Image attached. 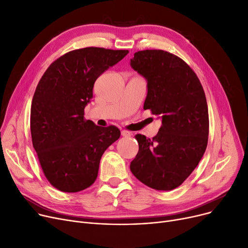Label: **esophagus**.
Wrapping results in <instances>:
<instances>
[{
  "instance_id": "obj_1",
  "label": "esophagus",
  "mask_w": 248,
  "mask_h": 248,
  "mask_svg": "<svg viewBox=\"0 0 248 248\" xmlns=\"http://www.w3.org/2000/svg\"><path fill=\"white\" fill-rule=\"evenodd\" d=\"M121 134H122V137H124V138H129L132 136V134L127 131H122Z\"/></svg>"
}]
</instances>
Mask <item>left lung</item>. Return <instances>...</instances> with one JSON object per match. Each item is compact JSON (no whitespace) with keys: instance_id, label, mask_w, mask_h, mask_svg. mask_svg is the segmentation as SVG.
<instances>
[{"instance_id":"obj_1","label":"left lung","mask_w":248,"mask_h":248,"mask_svg":"<svg viewBox=\"0 0 248 248\" xmlns=\"http://www.w3.org/2000/svg\"><path fill=\"white\" fill-rule=\"evenodd\" d=\"M131 66L147 80L144 109L162 120L153 140L136 135L139 152L131 171L150 188L173 190L194 171L207 147L209 116L203 87L185 61L164 50L136 52Z\"/></svg>"}]
</instances>
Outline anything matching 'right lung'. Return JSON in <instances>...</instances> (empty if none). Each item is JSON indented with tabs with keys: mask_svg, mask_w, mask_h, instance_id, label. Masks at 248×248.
I'll list each match as a JSON object with an SVG mask.
<instances>
[{
	"mask_svg": "<svg viewBox=\"0 0 248 248\" xmlns=\"http://www.w3.org/2000/svg\"><path fill=\"white\" fill-rule=\"evenodd\" d=\"M127 50L86 47L68 52L47 68L32 99L30 128L43 173L56 189L75 193L94 183L101 155L121 131L84 120L95 80Z\"/></svg>",
	"mask_w": 248,
	"mask_h": 248,
	"instance_id": "1",
	"label": "right lung"
}]
</instances>
